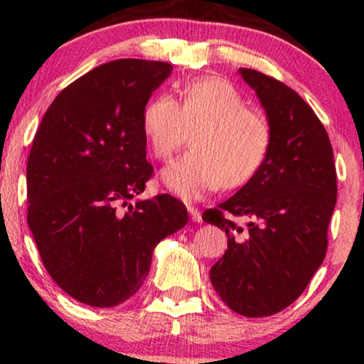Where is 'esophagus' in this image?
<instances>
[{
    "label": "esophagus",
    "instance_id": "obj_1",
    "mask_svg": "<svg viewBox=\"0 0 364 364\" xmlns=\"http://www.w3.org/2000/svg\"><path fill=\"white\" fill-rule=\"evenodd\" d=\"M188 214H190L191 220H193V223H202V214H200V210L196 207L188 205Z\"/></svg>",
    "mask_w": 364,
    "mask_h": 364
}]
</instances>
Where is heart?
Segmentation results:
<instances>
[{"label": "heart", "mask_w": 364, "mask_h": 364, "mask_svg": "<svg viewBox=\"0 0 364 364\" xmlns=\"http://www.w3.org/2000/svg\"><path fill=\"white\" fill-rule=\"evenodd\" d=\"M190 152L162 171L168 190L198 198L220 185H245L260 168L270 145V127L260 112L245 106L240 90L220 77H202L181 89V104L157 94L145 104L141 128L154 156L166 161L195 128Z\"/></svg>", "instance_id": "obj_1"}]
</instances>
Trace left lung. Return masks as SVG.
Segmentation results:
<instances>
[{"label":"left lung","instance_id":"obj_1","mask_svg":"<svg viewBox=\"0 0 364 364\" xmlns=\"http://www.w3.org/2000/svg\"><path fill=\"white\" fill-rule=\"evenodd\" d=\"M237 73L265 111L270 145L248 183L203 212V220L228 235V250L210 269L212 286L232 311L258 318L294 303L323 262L337 176L328 135L311 107L272 77ZM224 211L248 216L249 224L241 228Z\"/></svg>","mask_w":364,"mask_h":364}]
</instances>
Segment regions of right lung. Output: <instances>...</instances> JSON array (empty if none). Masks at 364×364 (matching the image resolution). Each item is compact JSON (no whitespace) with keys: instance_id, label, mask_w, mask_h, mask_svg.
<instances>
[{"instance_id":"add662e5","label":"right lung","mask_w":364,"mask_h":364,"mask_svg":"<svg viewBox=\"0 0 364 364\" xmlns=\"http://www.w3.org/2000/svg\"><path fill=\"white\" fill-rule=\"evenodd\" d=\"M169 63L116 60L70 83L46 111L27 161V223L53 281L95 308L144 284L154 248L185 228L186 207L144 193L154 168L141 112Z\"/></svg>"}]
</instances>
